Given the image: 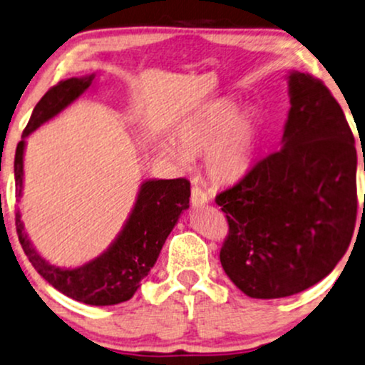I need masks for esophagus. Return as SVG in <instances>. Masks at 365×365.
I'll list each match as a JSON object with an SVG mask.
<instances>
[{"mask_svg": "<svg viewBox=\"0 0 365 365\" xmlns=\"http://www.w3.org/2000/svg\"><path fill=\"white\" fill-rule=\"evenodd\" d=\"M208 201H210L208 195H206V192L201 190L200 186H192V190H191V205L195 206V208H200V206L208 205Z\"/></svg>", "mask_w": 365, "mask_h": 365, "instance_id": "esophagus-1", "label": "esophagus"}]
</instances>
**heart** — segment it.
Segmentation results:
<instances>
[{
	"mask_svg": "<svg viewBox=\"0 0 365 365\" xmlns=\"http://www.w3.org/2000/svg\"><path fill=\"white\" fill-rule=\"evenodd\" d=\"M178 142H162V152L181 168L206 154V173L220 184H233L250 173L260 145V123L252 113H238L233 101L201 108L179 123Z\"/></svg>",
	"mask_w": 365,
	"mask_h": 365,
	"instance_id": "obj_1",
	"label": "heart"
}]
</instances>
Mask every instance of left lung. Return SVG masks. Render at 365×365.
<instances>
[{"label":"left lung","mask_w":365,"mask_h":365,"mask_svg":"<svg viewBox=\"0 0 365 365\" xmlns=\"http://www.w3.org/2000/svg\"><path fill=\"white\" fill-rule=\"evenodd\" d=\"M287 84L281 148L217 196L228 222L220 262L257 299L286 298L327 277L357 218V150L344 111L313 76L292 71Z\"/></svg>","instance_id":"left-lung-1"}]
</instances>
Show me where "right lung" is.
<instances>
[{
    "mask_svg": "<svg viewBox=\"0 0 365 365\" xmlns=\"http://www.w3.org/2000/svg\"><path fill=\"white\" fill-rule=\"evenodd\" d=\"M96 74L61 81L48 89L34 108L24 137L16 145L15 184L20 201L24 191L25 138L45 121L52 120L84 91H88ZM191 184L187 179H148L138 190L132 213L121 232L103 254L79 267H57L45 260L30 242L20 210L15 225L26 257L48 284L79 303L93 307H110L128 301L140 287V281L150 272L159 257L165 238L173 232L184 210L190 208Z\"/></svg>",
    "mask_w": 365,
    "mask_h": 365,
    "instance_id": "add662e5",
    "label": "right lung"
}]
</instances>
